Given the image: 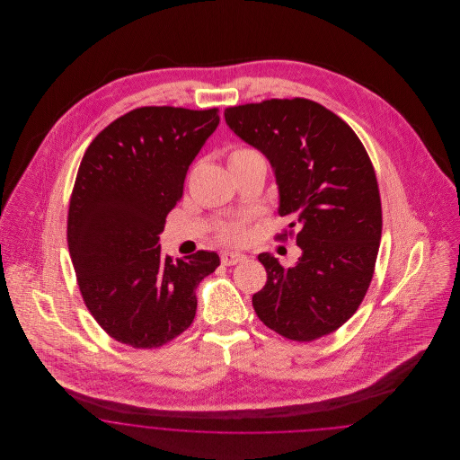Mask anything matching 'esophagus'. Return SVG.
Instances as JSON below:
<instances>
[{"label":"esophagus","instance_id":"esophagus-1","mask_svg":"<svg viewBox=\"0 0 460 460\" xmlns=\"http://www.w3.org/2000/svg\"><path fill=\"white\" fill-rule=\"evenodd\" d=\"M244 259H246L244 255L236 253V252H222L220 253V262L224 265H236V263L243 262Z\"/></svg>","mask_w":460,"mask_h":460}]
</instances>
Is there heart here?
I'll list each match as a JSON object with an SVG mask.
<instances>
[{"label":"heart","mask_w":460,"mask_h":460,"mask_svg":"<svg viewBox=\"0 0 460 460\" xmlns=\"http://www.w3.org/2000/svg\"><path fill=\"white\" fill-rule=\"evenodd\" d=\"M253 162H263L262 156L248 146H236L231 150V154L227 156V164L229 169L233 171V174L240 172L241 169L252 165ZM217 238L226 244H241L248 238V229H246V222L244 220H231L222 224L217 231Z\"/></svg>","instance_id":"1"}]
</instances>
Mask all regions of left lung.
Returning a JSON list of instances; mask_svg holds the SVG:
<instances>
[{"mask_svg": "<svg viewBox=\"0 0 460 460\" xmlns=\"http://www.w3.org/2000/svg\"><path fill=\"white\" fill-rule=\"evenodd\" d=\"M224 115L274 169L279 216L291 220L276 240L295 236L302 248L295 267L259 255L267 283L253 295V308L288 340L331 334L362 304L377 259L383 214L371 158L343 119L312 100L272 98Z\"/></svg>", "mask_w": 460, "mask_h": 460, "instance_id": "1", "label": "left lung"}]
</instances>
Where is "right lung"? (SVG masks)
<instances>
[{
	"label": "right lung",
	"instance_id": "right-lung-1",
	"mask_svg": "<svg viewBox=\"0 0 460 460\" xmlns=\"http://www.w3.org/2000/svg\"><path fill=\"white\" fill-rule=\"evenodd\" d=\"M219 120V109H134L79 165L66 217L77 285L94 321L132 349H158L190 328L198 285L219 267L216 252L164 257L158 238Z\"/></svg>",
	"mask_w": 460,
	"mask_h": 460
}]
</instances>
